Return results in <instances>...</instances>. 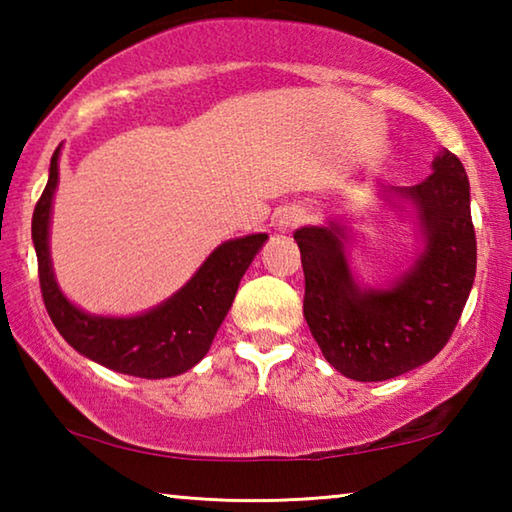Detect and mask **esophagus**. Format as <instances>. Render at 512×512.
Here are the masks:
<instances>
[{
	"mask_svg": "<svg viewBox=\"0 0 512 512\" xmlns=\"http://www.w3.org/2000/svg\"><path fill=\"white\" fill-rule=\"evenodd\" d=\"M307 219H309V214H307L305 207L287 205V207H282L280 212H277L275 230L280 232V235H289V232L296 230L298 225H302Z\"/></svg>",
	"mask_w": 512,
	"mask_h": 512,
	"instance_id": "esophagus-1",
	"label": "esophagus"
}]
</instances>
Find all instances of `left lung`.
Segmentation results:
<instances>
[{
  "label": "left lung",
  "mask_w": 512,
  "mask_h": 512,
  "mask_svg": "<svg viewBox=\"0 0 512 512\" xmlns=\"http://www.w3.org/2000/svg\"><path fill=\"white\" fill-rule=\"evenodd\" d=\"M433 173L413 187L386 189L418 216L422 253L388 289L354 282L343 225L296 230L305 271V320L323 357L357 381H384L431 361L445 348L470 296L476 237L470 183L461 160L440 151Z\"/></svg>",
  "instance_id": "8db88e82"
}]
</instances>
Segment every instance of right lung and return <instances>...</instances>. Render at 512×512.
Returning <instances> with one entry per match:
<instances>
[{
  "instance_id": "1",
  "label": "right lung",
  "mask_w": 512,
  "mask_h": 512,
  "mask_svg": "<svg viewBox=\"0 0 512 512\" xmlns=\"http://www.w3.org/2000/svg\"><path fill=\"white\" fill-rule=\"evenodd\" d=\"M60 146L51 155L49 180L33 210L31 237L38 255V275L47 314L60 336L83 357L115 372L164 379L183 375L201 361L268 235L230 239L212 250L183 289L140 316H92L60 291L49 257L51 203L58 187Z\"/></svg>"
}]
</instances>
